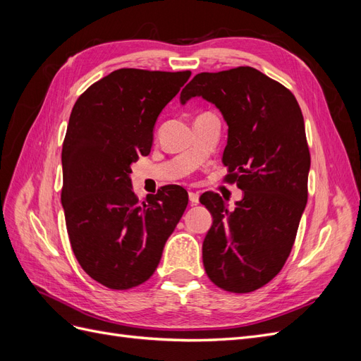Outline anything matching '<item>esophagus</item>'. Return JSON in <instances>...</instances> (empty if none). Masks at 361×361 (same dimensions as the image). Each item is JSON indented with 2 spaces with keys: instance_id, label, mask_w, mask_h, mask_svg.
<instances>
[{
  "instance_id": "obj_1",
  "label": "esophagus",
  "mask_w": 361,
  "mask_h": 361,
  "mask_svg": "<svg viewBox=\"0 0 361 361\" xmlns=\"http://www.w3.org/2000/svg\"><path fill=\"white\" fill-rule=\"evenodd\" d=\"M199 197H200V194L199 192H190V202H191V204H197L199 203Z\"/></svg>"
}]
</instances>
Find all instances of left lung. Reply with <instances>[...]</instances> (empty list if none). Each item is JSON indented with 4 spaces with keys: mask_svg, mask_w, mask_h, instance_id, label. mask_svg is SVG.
<instances>
[{
    "mask_svg": "<svg viewBox=\"0 0 361 361\" xmlns=\"http://www.w3.org/2000/svg\"><path fill=\"white\" fill-rule=\"evenodd\" d=\"M215 104L228 126L226 180L244 191L233 209L216 192L200 202L212 214L203 265L214 285L253 292L274 279L290 255L307 203L310 152L301 108L285 85L250 66L202 72L185 85Z\"/></svg>",
    "mask_w": 361,
    "mask_h": 361,
    "instance_id": "left-lung-1",
    "label": "left lung"
}]
</instances>
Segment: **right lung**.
Here are the masks:
<instances>
[{
  "label": "right lung",
  "mask_w": 361,
  "mask_h": 361,
  "mask_svg": "<svg viewBox=\"0 0 361 361\" xmlns=\"http://www.w3.org/2000/svg\"><path fill=\"white\" fill-rule=\"evenodd\" d=\"M190 71L117 69L76 99L63 141L61 204L76 260L101 285L126 290L154 274L188 204L166 185L138 202L130 164L150 154L162 108Z\"/></svg>",
  "instance_id": "1"
}]
</instances>
